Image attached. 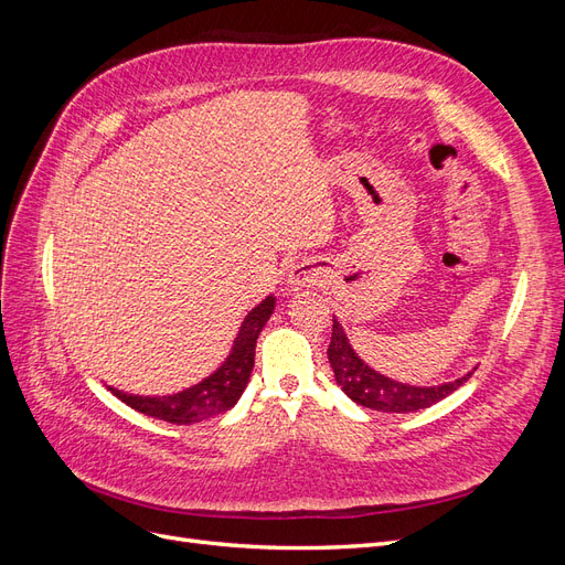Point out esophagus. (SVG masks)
Instances as JSON below:
<instances>
[{
	"label": "esophagus",
	"instance_id": "34e87169",
	"mask_svg": "<svg viewBox=\"0 0 565 565\" xmlns=\"http://www.w3.org/2000/svg\"><path fill=\"white\" fill-rule=\"evenodd\" d=\"M289 282H292L297 289L299 287H303V285H311L313 280H311V273L306 270V268H297L295 273H292V278H289Z\"/></svg>",
	"mask_w": 565,
	"mask_h": 565
}]
</instances>
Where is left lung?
Here are the masks:
<instances>
[{
  "instance_id": "left-lung-1",
  "label": "left lung",
  "mask_w": 565,
  "mask_h": 565,
  "mask_svg": "<svg viewBox=\"0 0 565 565\" xmlns=\"http://www.w3.org/2000/svg\"><path fill=\"white\" fill-rule=\"evenodd\" d=\"M328 358L341 391H344L353 403L370 409H380V413H417V409L431 407L434 403L450 396L452 391H457L473 374L469 372L465 377L440 386H409L396 380H388L384 374L367 367L361 358L355 355L347 339V332L337 318H332V341L328 349Z\"/></svg>"
}]
</instances>
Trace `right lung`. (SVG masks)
Listing matches in <instances>:
<instances>
[{
  "instance_id": "add662e5",
  "label": "right lung",
  "mask_w": 565,
  "mask_h": 565,
  "mask_svg": "<svg viewBox=\"0 0 565 565\" xmlns=\"http://www.w3.org/2000/svg\"><path fill=\"white\" fill-rule=\"evenodd\" d=\"M273 309H276V299L266 297L259 306H256V309L247 313L224 365H221L214 374H210L207 380H202L200 384L185 388L181 393H174V396H162V398L131 396V393H122L117 388H110V391L129 407L169 424H195V422L226 413V409H231L237 403V398L243 396V391L249 382V374L254 367L256 339H259Z\"/></svg>"
}]
</instances>
